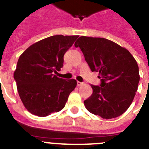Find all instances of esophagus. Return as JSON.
I'll use <instances>...</instances> for the list:
<instances>
[{"mask_svg":"<svg viewBox=\"0 0 149 149\" xmlns=\"http://www.w3.org/2000/svg\"><path fill=\"white\" fill-rule=\"evenodd\" d=\"M83 84H84V83H83V82H80V81H77V86H81V85H83Z\"/></svg>","mask_w":149,"mask_h":149,"instance_id":"esophagus-1","label":"esophagus"}]
</instances>
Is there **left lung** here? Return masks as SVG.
<instances>
[{
  "mask_svg": "<svg viewBox=\"0 0 149 149\" xmlns=\"http://www.w3.org/2000/svg\"><path fill=\"white\" fill-rule=\"evenodd\" d=\"M92 72H98L100 86L84 101L91 113L106 119L123 114L132 103L139 81L136 60L126 48L104 38L81 36L74 43Z\"/></svg>",
  "mask_w": 149,
  "mask_h": 149,
  "instance_id": "1",
  "label": "left lung"
}]
</instances>
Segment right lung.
I'll list each match as a JSON object with an SVG mask.
<instances>
[{"label":"right lung","instance_id":"obj_1","mask_svg":"<svg viewBox=\"0 0 149 149\" xmlns=\"http://www.w3.org/2000/svg\"><path fill=\"white\" fill-rule=\"evenodd\" d=\"M78 36L56 35L31 45L24 51L14 72L17 89L30 113L44 117L63 110L77 86L54 73L63 65V56Z\"/></svg>","mask_w":149,"mask_h":149}]
</instances>
